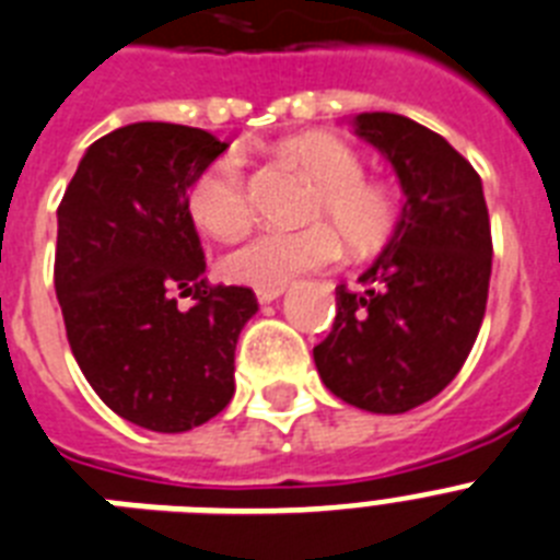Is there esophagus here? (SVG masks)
Masks as SVG:
<instances>
[{"mask_svg": "<svg viewBox=\"0 0 560 560\" xmlns=\"http://www.w3.org/2000/svg\"><path fill=\"white\" fill-rule=\"evenodd\" d=\"M281 295H284V287H276V290H256L259 304H273V301H279Z\"/></svg>", "mask_w": 560, "mask_h": 560, "instance_id": "34e87169", "label": "esophagus"}]
</instances>
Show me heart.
Masks as SVG:
<instances>
[{
  "label": "heart",
  "instance_id": "obj_1",
  "mask_svg": "<svg viewBox=\"0 0 560 560\" xmlns=\"http://www.w3.org/2000/svg\"><path fill=\"white\" fill-rule=\"evenodd\" d=\"M279 154L295 163L315 183L307 206L313 222L299 231H259L228 250L220 273L233 284L276 290L295 276L318 270L338 256L340 242L352 253L381 247L395 228V199L386 188L363 179L361 158L329 135H301L279 145ZM191 220L217 240L240 233L250 220L245 163L240 154H222L199 168L186 194Z\"/></svg>",
  "mask_w": 560,
  "mask_h": 560
}]
</instances>
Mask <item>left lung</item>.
<instances>
[{"instance_id":"8db88e82","label":"left lung","mask_w":560,"mask_h":560,"mask_svg":"<svg viewBox=\"0 0 560 560\" xmlns=\"http://www.w3.org/2000/svg\"><path fill=\"white\" fill-rule=\"evenodd\" d=\"M354 135L392 163L400 220L383 253L335 290V324L313 349L324 386L372 415H406L448 386L488 304L482 179L442 135L395 112H361Z\"/></svg>"}]
</instances>
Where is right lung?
Segmentation results:
<instances>
[{
  "label": "right lung",
  "mask_w": 560,
  "mask_h": 560,
  "mask_svg": "<svg viewBox=\"0 0 560 560\" xmlns=\"http://www.w3.org/2000/svg\"><path fill=\"white\" fill-rule=\"evenodd\" d=\"M228 143L179 124H129L90 145L58 206L56 295L95 395L124 420L179 434L233 397V354L259 304L208 287L186 206ZM177 294H191L188 311Z\"/></svg>",
  "instance_id": "1"
}]
</instances>
